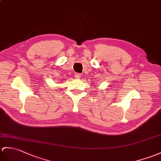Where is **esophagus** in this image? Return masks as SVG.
Returning a JSON list of instances; mask_svg holds the SVG:
<instances>
[{
  "mask_svg": "<svg viewBox=\"0 0 161 161\" xmlns=\"http://www.w3.org/2000/svg\"><path fill=\"white\" fill-rule=\"evenodd\" d=\"M75 77L76 79H80V78H81V74L80 73H75Z\"/></svg>",
  "mask_w": 161,
  "mask_h": 161,
  "instance_id": "esophagus-1",
  "label": "esophagus"
}]
</instances>
